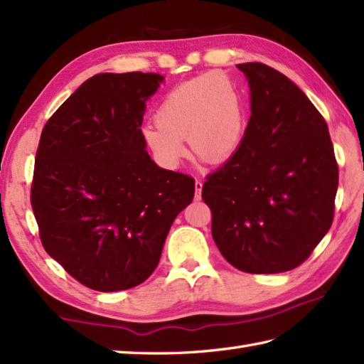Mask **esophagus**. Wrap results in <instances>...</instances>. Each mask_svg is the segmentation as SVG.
<instances>
[{
	"instance_id": "34e87169",
	"label": "esophagus",
	"mask_w": 364,
	"mask_h": 364,
	"mask_svg": "<svg viewBox=\"0 0 364 364\" xmlns=\"http://www.w3.org/2000/svg\"><path fill=\"white\" fill-rule=\"evenodd\" d=\"M202 189H203V181L197 180L196 181V200L202 198Z\"/></svg>"
}]
</instances>
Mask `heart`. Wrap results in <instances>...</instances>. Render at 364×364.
<instances>
[{
    "mask_svg": "<svg viewBox=\"0 0 364 364\" xmlns=\"http://www.w3.org/2000/svg\"><path fill=\"white\" fill-rule=\"evenodd\" d=\"M245 128V106L236 82L206 72L181 82L162 98L156 122L142 129L144 141L161 164L175 167L191 145L198 158L222 162L235 153Z\"/></svg>",
    "mask_w": 364,
    "mask_h": 364,
    "instance_id": "1",
    "label": "heart"
}]
</instances>
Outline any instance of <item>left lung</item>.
<instances>
[{"instance_id": "1", "label": "left lung", "mask_w": 364, "mask_h": 364, "mask_svg": "<svg viewBox=\"0 0 364 364\" xmlns=\"http://www.w3.org/2000/svg\"><path fill=\"white\" fill-rule=\"evenodd\" d=\"M237 68L249 81L252 115L233 156L206 176L202 198L231 266L286 272L310 257L333 222V144L321 112L289 78L261 63Z\"/></svg>"}]
</instances>
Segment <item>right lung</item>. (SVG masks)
<instances>
[{
	"mask_svg": "<svg viewBox=\"0 0 364 364\" xmlns=\"http://www.w3.org/2000/svg\"><path fill=\"white\" fill-rule=\"evenodd\" d=\"M164 76L98 73L43 127L31 205L46 253L90 289L134 288L156 269L194 178L154 164L145 103Z\"/></svg>",
	"mask_w": 364,
	"mask_h": 364,
	"instance_id": "add662e5",
	"label": "right lung"
}]
</instances>
